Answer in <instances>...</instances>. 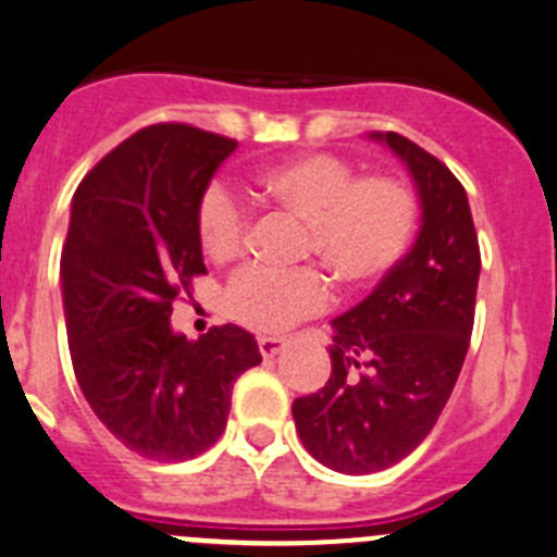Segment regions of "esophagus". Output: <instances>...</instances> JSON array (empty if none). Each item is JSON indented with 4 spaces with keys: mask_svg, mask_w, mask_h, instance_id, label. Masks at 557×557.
<instances>
[{
    "mask_svg": "<svg viewBox=\"0 0 557 557\" xmlns=\"http://www.w3.org/2000/svg\"><path fill=\"white\" fill-rule=\"evenodd\" d=\"M257 344H259V352H262V358H275V355L284 349V342L275 336H259Z\"/></svg>",
    "mask_w": 557,
    "mask_h": 557,
    "instance_id": "esophagus-1",
    "label": "esophagus"
}]
</instances>
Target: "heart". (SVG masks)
I'll return each mask as SVG.
<instances>
[{"mask_svg":"<svg viewBox=\"0 0 557 557\" xmlns=\"http://www.w3.org/2000/svg\"><path fill=\"white\" fill-rule=\"evenodd\" d=\"M257 196L306 221V253H314L333 282L367 287L394 268L418 224L410 185L385 174L355 177L344 158L314 152L264 169ZM248 205L224 180L205 188L196 208V235L215 262L235 259L246 243ZM327 284L317 270L246 268L226 287V309L259 333H284L327 306Z\"/></svg>","mask_w":557,"mask_h":557,"instance_id":"b5f03b06","label":"heart"}]
</instances>
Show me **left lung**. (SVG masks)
Instances as JSON below:
<instances>
[{
  "label": "left lung",
  "mask_w": 557,
  "mask_h": 557,
  "mask_svg": "<svg viewBox=\"0 0 557 557\" xmlns=\"http://www.w3.org/2000/svg\"><path fill=\"white\" fill-rule=\"evenodd\" d=\"M410 172L421 230L367 300L333 320L331 377L293 401L306 451L367 475L416 451L441 418L470 347L481 251L451 169L405 136L372 134Z\"/></svg>",
  "instance_id": "obj_1"
}]
</instances>
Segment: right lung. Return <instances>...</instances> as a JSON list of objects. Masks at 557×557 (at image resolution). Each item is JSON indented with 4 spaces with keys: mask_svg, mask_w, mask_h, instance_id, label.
I'll return each instance as SVG.
<instances>
[{
    "mask_svg": "<svg viewBox=\"0 0 557 557\" xmlns=\"http://www.w3.org/2000/svg\"><path fill=\"white\" fill-rule=\"evenodd\" d=\"M235 147L190 125H150L73 194L60 262L73 372L116 441L158 462L208 451L226 429L235 380L262 361L243 327L188 342L169 322L174 298L208 273L196 208Z\"/></svg>",
    "mask_w": 557,
    "mask_h": 557,
    "instance_id": "add662e5",
    "label": "right lung"
}]
</instances>
